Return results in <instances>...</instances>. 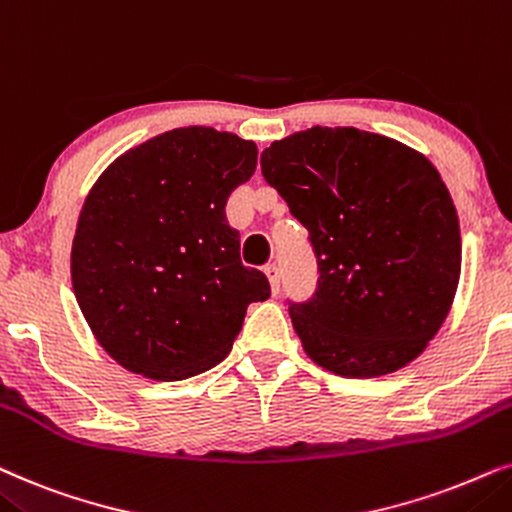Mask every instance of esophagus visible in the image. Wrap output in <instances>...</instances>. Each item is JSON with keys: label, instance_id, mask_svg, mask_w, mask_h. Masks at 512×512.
<instances>
[{"label": "esophagus", "instance_id": "esophagus-1", "mask_svg": "<svg viewBox=\"0 0 512 512\" xmlns=\"http://www.w3.org/2000/svg\"><path fill=\"white\" fill-rule=\"evenodd\" d=\"M264 274L269 276V283H271V290L274 292H278V285H281V269H278V264H267V267H264Z\"/></svg>", "mask_w": 512, "mask_h": 512}]
</instances>
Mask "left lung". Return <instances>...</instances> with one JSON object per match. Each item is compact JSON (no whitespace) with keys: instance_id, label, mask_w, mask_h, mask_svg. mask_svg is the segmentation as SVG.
I'll return each instance as SVG.
<instances>
[{"instance_id":"obj_1","label":"left lung","mask_w":512,"mask_h":512,"mask_svg":"<svg viewBox=\"0 0 512 512\" xmlns=\"http://www.w3.org/2000/svg\"><path fill=\"white\" fill-rule=\"evenodd\" d=\"M260 163L318 262L313 297L290 302L306 356L356 379L412 363L461 274L459 217L433 163L384 135L327 126L271 142Z\"/></svg>"}]
</instances>
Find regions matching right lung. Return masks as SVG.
<instances>
[{"label": "right lung", "instance_id": "1", "mask_svg": "<svg viewBox=\"0 0 512 512\" xmlns=\"http://www.w3.org/2000/svg\"><path fill=\"white\" fill-rule=\"evenodd\" d=\"M257 166L255 142L206 126L128 149L98 177L72 241V288L121 367L180 381L222 363L252 302L271 295L243 267L227 201Z\"/></svg>", "mask_w": 512, "mask_h": 512}]
</instances>
